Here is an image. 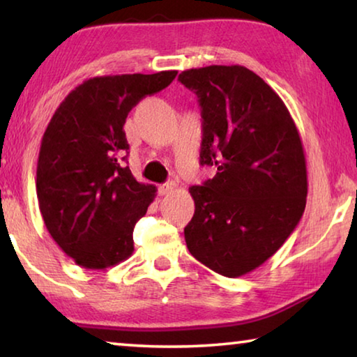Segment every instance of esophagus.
I'll return each mask as SVG.
<instances>
[{"label":"esophagus","mask_w":357,"mask_h":357,"mask_svg":"<svg viewBox=\"0 0 357 357\" xmlns=\"http://www.w3.org/2000/svg\"><path fill=\"white\" fill-rule=\"evenodd\" d=\"M174 189H176V183L174 181H168V183L159 185V193L160 195H167V193H172Z\"/></svg>","instance_id":"34e87169"}]
</instances>
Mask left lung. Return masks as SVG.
Instances as JSON below:
<instances>
[{
  "instance_id": "left-lung-1",
  "label": "left lung",
  "mask_w": 357,
  "mask_h": 357,
  "mask_svg": "<svg viewBox=\"0 0 357 357\" xmlns=\"http://www.w3.org/2000/svg\"><path fill=\"white\" fill-rule=\"evenodd\" d=\"M178 80L202 107L200 164L217 167L213 179L189 187L187 249L214 273L241 277L280 249L304 213L299 132L274 89L243 66L189 69Z\"/></svg>"
}]
</instances>
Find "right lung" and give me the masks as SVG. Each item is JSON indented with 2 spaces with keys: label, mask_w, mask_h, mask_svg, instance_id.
<instances>
[{
  "label": "right lung",
  "mask_w": 357,
  "mask_h": 357,
  "mask_svg": "<svg viewBox=\"0 0 357 357\" xmlns=\"http://www.w3.org/2000/svg\"><path fill=\"white\" fill-rule=\"evenodd\" d=\"M176 70L94 77L68 94L48 123L38 160L39 209L55 243L77 264L105 269L134 252L135 223L155 187L132 176L124 124Z\"/></svg>",
  "instance_id": "obj_1"
}]
</instances>
